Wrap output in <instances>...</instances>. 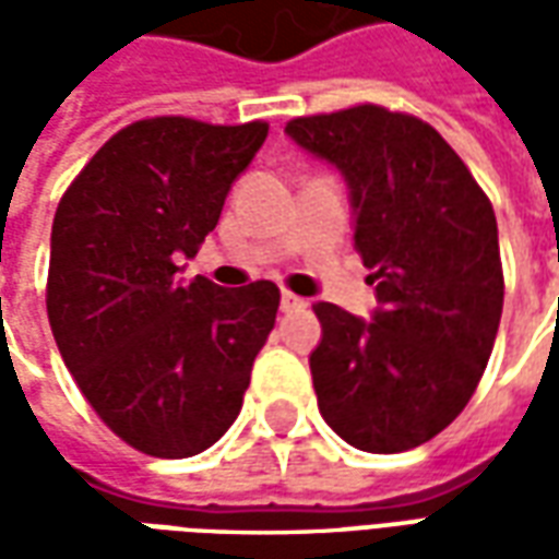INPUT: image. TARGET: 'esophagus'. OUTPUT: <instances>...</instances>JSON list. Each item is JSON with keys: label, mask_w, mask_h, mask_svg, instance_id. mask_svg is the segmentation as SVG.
I'll return each mask as SVG.
<instances>
[{"label": "esophagus", "mask_w": 559, "mask_h": 559, "mask_svg": "<svg viewBox=\"0 0 559 559\" xmlns=\"http://www.w3.org/2000/svg\"><path fill=\"white\" fill-rule=\"evenodd\" d=\"M302 308H308V302H305L302 296H296V293H284V296H281V311H284V314L302 311Z\"/></svg>", "instance_id": "34e87169"}]
</instances>
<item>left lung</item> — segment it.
Instances as JSON below:
<instances>
[{"label":"left lung","mask_w":559,"mask_h":559,"mask_svg":"<svg viewBox=\"0 0 559 559\" xmlns=\"http://www.w3.org/2000/svg\"><path fill=\"white\" fill-rule=\"evenodd\" d=\"M287 134L350 188L353 248L374 269V320L317 302V407L341 440L392 455L467 407L503 314L491 200L428 122L380 104L299 116Z\"/></svg>","instance_id":"obj_1"}]
</instances>
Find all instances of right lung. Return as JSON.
Masks as SVG:
<instances>
[{"label": "right lung", "instance_id": "right-lung-1", "mask_svg": "<svg viewBox=\"0 0 559 559\" xmlns=\"http://www.w3.org/2000/svg\"><path fill=\"white\" fill-rule=\"evenodd\" d=\"M266 122L140 119L107 140L59 200L47 317L98 419L152 457H191L242 411L251 365L275 326L272 281L176 278L221 218Z\"/></svg>", "mask_w": 559, "mask_h": 559}]
</instances>
